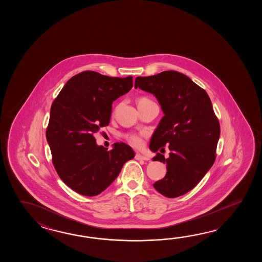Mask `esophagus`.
<instances>
[{
  "label": "esophagus",
  "instance_id": "esophagus-1",
  "mask_svg": "<svg viewBox=\"0 0 262 262\" xmlns=\"http://www.w3.org/2000/svg\"><path fill=\"white\" fill-rule=\"evenodd\" d=\"M135 157H136V159H137V160H144V161H147V160H149V159H150L148 156L140 155L139 152H138V154H136V156H135Z\"/></svg>",
  "mask_w": 262,
  "mask_h": 262
}]
</instances>
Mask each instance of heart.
Returning <instances> with one entry per match:
<instances>
[{"label":"heart","instance_id":"obj_1","mask_svg":"<svg viewBox=\"0 0 262 262\" xmlns=\"http://www.w3.org/2000/svg\"><path fill=\"white\" fill-rule=\"evenodd\" d=\"M148 101L150 100H149V99H148V98H146V97H141V98H139V100H138V105H139V104H142V103H145V102H148ZM124 138L127 139V141H128L130 144L133 145L135 147H140V146L142 145L141 135H139V134L129 133L126 134V135H124Z\"/></svg>","mask_w":262,"mask_h":262}]
</instances>
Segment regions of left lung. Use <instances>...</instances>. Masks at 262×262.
<instances>
[{
  "mask_svg": "<svg viewBox=\"0 0 262 262\" xmlns=\"http://www.w3.org/2000/svg\"><path fill=\"white\" fill-rule=\"evenodd\" d=\"M155 95L164 113L150 139L154 152L168 146L169 157L157 152L152 161L167 164V174L154 187L167 198L193 189L216 157L220 124L206 92L177 71L138 77L135 88Z\"/></svg>",
  "mask_w": 262,
  "mask_h": 262,
  "instance_id": "8db88e82",
  "label": "left lung"
}]
</instances>
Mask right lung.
Masks as SVG:
<instances>
[{
    "label": "right lung",
    "instance_id": "right-lung-1",
    "mask_svg": "<svg viewBox=\"0 0 262 262\" xmlns=\"http://www.w3.org/2000/svg\"><path fill=\"white\" fill-rule=\"evenodd\" d=\"M133 78H112L84 71L67 81L50 107L46 137L61 181L78 194L99 195L135 156L123 142L107 150L95 134L110 124L113 101L128 93Z\"/></svg>",
    "mask_w": 262,
    "mask_h": 262
}]
</instances>
